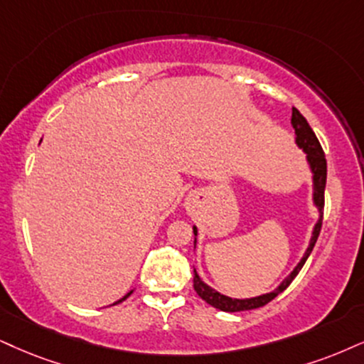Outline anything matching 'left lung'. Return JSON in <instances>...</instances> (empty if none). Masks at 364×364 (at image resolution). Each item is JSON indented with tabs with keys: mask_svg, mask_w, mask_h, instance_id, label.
<instances>
[{
	"mask_svg": "<svg viewBox=\"0 0 364 364\" xmlns=\"http://www.w3.org/2000/svg\"><path fill=\"white\" fill-rule=\"evenodd\" d=\"M291 127L295 129V143H297L299 148H302L307 155V161L309 167H311L312 172V200L316 204L317 210H319V219H317L316 226L312 230V236L311 241H309V246L304 253V257L300 262L297 263V267L290 272V275L282 282L280 285L277 287L275 290L270 291V294H263L258 295V297H251V299H232L228 297V295H223L221 291L210 289L208 284H204L200 280V277L197 275L196 268H194V290L197 291L200 299L205 300L209 306L219 309V311L224 312H241V311H251V309H258L267 306L268 302H272L273 299L277 297L278 294H282L287 287L291 284L297 273L300 272V268L304 267V263L307 262L309 255L312 253L314 245H316L317 237H319L321 232V226H322V209H324V191H326V177H327V161L324 156V151H322V146L319 140H317L316 133L312 132V128L309 127L307 119L300 114V111L297 107H291ZM194 236H197V228L194 226ZM197 243V237L194 240V248Z\"/></svg>",
	"mask_w": 364,
	"mask_h": 364,
	"instance_id": "1",
	"label": "left lung"
}]
</instances>
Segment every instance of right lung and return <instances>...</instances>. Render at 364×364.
Here are the masks:
<instances>
[{
	"mask_svg": "<svg viewBox=\"0 0 364 364\" xmlns=\"http://www.w3.org/2000/svg\"><path fill=\"white\" fill-rule=\"evenodd\" d=\"M132 294H133V290H132V291H128V294L124 295V297H121L119 300H116V302H114V304H111V306H116V304H121V302H123V300H127V299H128L129 295H132Z\"/></svg>",
	"mask_w": 364,
	"mask_h": 364,
	"instance_id": "obj_1",
	"label": "right lung"
}]
</instances>
